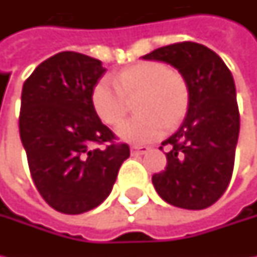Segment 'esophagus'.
<instances>
[{
  "label": "esophagus",
  "instance_id": "esophagus-1",
  "mask_svg": "<svg viewBox=\"0 0 257 257\" xmlns=\"http://www.w3.org/2000/svg\"><path fill=\"white\" fill-rule=\"evenodd\" d=\"M150 149L146 147V146H133L132 147V153L133 154H146Z\"/></svg>",
  "mask_w": 257,
  "mask_h": 257
}]
</instances>
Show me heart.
Listing matches in <instances>:
<instances>
[{
    "label": "heart",
    "instance_id": "1",
    "mask_svg": "<svg viewBox=\"0 0 257 257\" xmlns=\"http://www.w3.org/2000/svg\"><path fill=\"white\" fill-rule=\"evenodd\" d=\"M140 95L137 113L117 127V136L127 143H150L184 118L189 108V87L182 75L166 64L143 61L120 71L113 78L101 77L91 90L95 113L107 124H118L128 111V98Z\"/></svg>",
    "mask_w": 257,
    "mask_h": 257
}]
</instances>
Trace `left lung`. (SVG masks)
<instances>
[{"label": "left lung", "mask_w": 257, "mask_h": 257, "mask_svg": "<svg viewBox=\"0 0 257 257\" xmlns=\"http://www.w3.org/2000/svg\"><path fill=\"white\" fill-rule=\"evenodd\" d=\"M143 58L174 67L190 95L180 128L162 143L170 150L166 170L152 177L154 189L172 206L206 209L232 179L240 128L232 73L214 51L190 41L157 48Z\"/></svg>", "instance_id": "obj_1"}]
</instances>
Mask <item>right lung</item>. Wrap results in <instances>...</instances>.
I'll return each mask as SVG.
<instances>
[{
	"label": "right lung",
	"mask_w": 257,
	"mask_h": 257,
	"mask_svg": "<svg viewBox=\"0 0 257 257\" xmlns=\"http://www.w3.org/2000/svg\"><path fill=\"white\" fill-rule=\"evenodd\" d=\"M105 68L93 57L63 51L43 61L25 80L20 137L35 187L57 212L80 214L111 193L130 156L115 144L91 104V90ZM107 143L105 149L94 144Z\"/></svg>",
	"instance_id": "add662e5"
}]
</instances>
